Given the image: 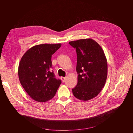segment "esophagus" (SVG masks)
<instances>
[{"label":"esophagus","instance_id":"34e87169","mask_svg":"<svg viewBox=\"0 0 133 133\" xmlns=\"http://www.w3.org/2000/svg\"><path fill=\"white\" fill-rule=\"evenodd\" d=\"M66 79V77H61V80L62 82H64L65 81Z\"/></svg>","mask_w":133,"mask_h":133}]
</instances>
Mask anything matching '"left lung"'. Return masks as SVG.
<instances>
[{"label":"left lung","mask_w":133,"mask_h":133,"mask_svg":"<svg viewBox=\"0 0 133 133\" xmlns=\"http://www.w3.org/2000/svg\"><path fill=\"white\" fill-rule=\"evenodd\" d=\"M77 54L78 83L72 89L75 98L83 101L97 96L104 87L107 77V59L103 49L91 38L71 41Z\"/></svg>","instance_id":"left-lung-1"}]
</instances>
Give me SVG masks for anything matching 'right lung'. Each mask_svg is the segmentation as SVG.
Instances as JSON below:
<instances>
[{
	"instance_id": "add662e5",
	"label": "right lung",
	"mask_w": 133,
	"mask_h": 133,
	"mask_svg": "<svg viewBox=\"0 0 133 133\" xmlns=\"http://www.w3.org/2000/svg\"><path fill=\"white\" fill-rule=\"evenodd\" d=\"M61 43L42 44L30 48L24 54L18 67L19 81L33 100L45 102L54 97L61 84L51 71V56Z\"/></svg>"
}]
</instances>
